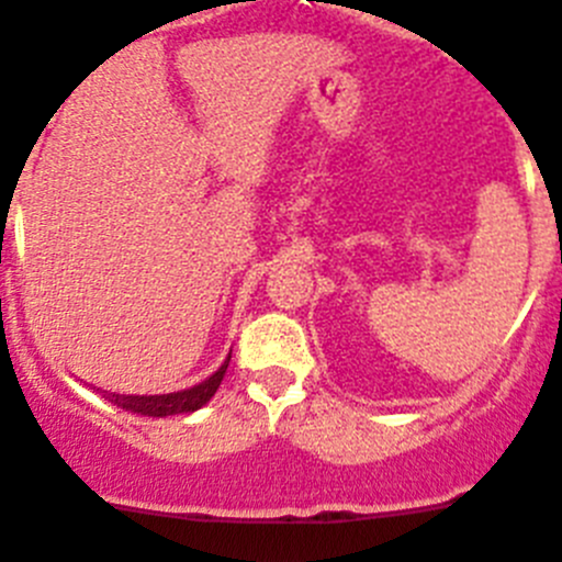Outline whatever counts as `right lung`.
<instances>
[{"label": "right lung", "instance_id": "add662e5", "mask_svg": "<svg viewBox=\"0 0 562 562\" xmlns=\"http://www.w3.org/2000/svg\"><path fill=\"white\" fill-rule=\"evenodd\" d=\"M229 358H233V349H229L227 360L218 366V371H213L207 380H202L193 387H186V391L160 393V396H122V393H104V396H108L115 407L138 413V416L162 418V416H180V413H193L213 400V393L218 391V385H222L224 380V371H227Z\"/></svg>", "mask_w": 562, "mask_h": 562}]
</instances>
